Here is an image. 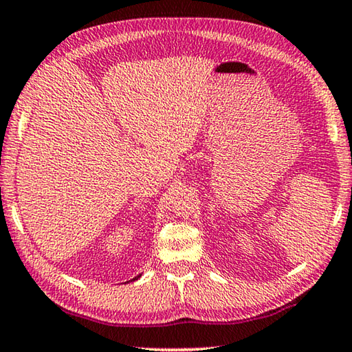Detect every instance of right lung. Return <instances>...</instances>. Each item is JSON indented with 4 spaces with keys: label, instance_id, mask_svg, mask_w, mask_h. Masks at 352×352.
Here are the masks:
<instances>
[{
    "label": "right lung",
    "instance_id": "1",
    "mask_svg": "<svg viewBox=\"0 0 352 352\" xmlns=\"http://www.w3.org/2000/svg\"><path fill=\"white\" fill-rule=\"evenodd\" d=\"M140 276H141V275H138V276H135V278H133V279H132V281H135V279H138V278H140ZM127 283H129V281H127Z\"/></svg>",
    "mask_w": 352,
    "mask_h": 352
}]
</instances>
